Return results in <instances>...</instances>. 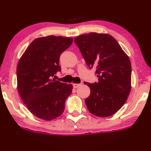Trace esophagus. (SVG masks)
<instances>
[{
	"mask_svg": "<svg viewBox=\"0 0 151 151\" xmlns=\"http://www.w3.org/2000/svg\"><path fill=\"white\" fill-rule=\"evenodd\" d=\"M81 84H78V83H73V87L74 88H77L78 87H79Z\"/></svg>",
	"mask_w": 151,
	"mask_h": 151,
	"instance_id": "34e87169",
	"label": "esophagus"
}]
</instances>
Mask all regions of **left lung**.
Wrapping results in <instances>:
<instances>
[{"instance_id": "1", "label": "left lung", "mask_w": 151, "mask_h": 151, "mask_svg": "<svg viewBox=\"0 0 151 151\" xmlns=\"http://www.w3.org/2000/svg\"><path fill=\"white\" fill-rule=\"evenodd\" d=\"M90 68H96L99 81L84 82L90 88L85 100L93 115L106 118L124 105L131 89V65L128 55L107 33H90L74 40Z\"/></svg>"}]
</instances>
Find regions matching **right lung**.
Instances as JSON below:
<instances>
[{"instance_id":"obj_1","label":"right lung","mask_w":151,"mask_h":151,"mask_svg":"<svg viewBox=\"0 0 151 151\" xmlns=\"http://www.w3.org/2000/svg\"><path fill=\"white\" fill-rule=\"evenodd\" d=\"M72 37L49 35L31 42L17 64V88L23 103L36 117L50 121L63 114L73 85L52 78L61 54L73 43Z\"/></svg>"}]
</instances>
